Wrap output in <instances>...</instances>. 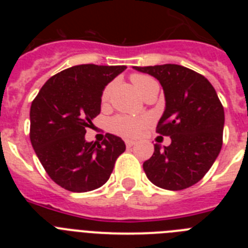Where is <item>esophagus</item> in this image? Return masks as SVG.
<instances>
[{
  "mask_svg": "<svg viewBox=\"0 0 248 248\" xmlns=\"http://www.w3.org/2000/svg\"><path fill=\"white\" fill-rule=\"evenodd\" d=\"M134 144H135L134 140H129V139L125 140V145L128 146V148H131V146L134 145Z\"/></svg>",
  "mask_w": 248,
  "mask_h": 248,
  "instance_id": "1",
  "label": "esophagus"
}]
</instances>
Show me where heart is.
Returning a JSON list of instances; mask_svg holds the SVG:
<instances>
[{"mask_svg": "<svg viewBox=\"0 0 248 248\" xmlns=\"http://www.w3.org/2000/svg\"><path fill=\"white\" fill-rule=\"evenodd\" d=\"M131 82L137 88V91L141 94L145 93L146 89L153 84H157L153 78L145 76V74H133L131 76ZM111 91V85L105 87L103 91L102 99L107 100L109 98V94ZM149 124L148 118H131V117H115L110 122V129L117 133V134L123 135V137L135 138L143 133L144 129Z\"/></svg>", "mask_w": 248, "mask_h": 248, "instance_id": "heart-1", "label": "heart"}]
</instances>
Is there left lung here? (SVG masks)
<instances>
[{
	"mask_svg": "<svg viewBox=\"0 0 248 248\" xmlns=\"http://www.w3.org/2000/svg\"><path fill=\"white\" fill-rule=\"evenodd\" d=\"M133 68L156 78L163 87L165 110L156 130L171 139L164 148L155 144L144 171L161 189L190 187L209 171L222 146L225 111L217 93L205 77L183 65Z\"/></svg>",
	"mask_w": 248,
	"mask_h": 248,
	"instance_id": "8db88e82",
	"label": "left lung"
}]
</instances>
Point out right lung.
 <instances>
[{
    "label": "right lung",
    "mask_w": 248,
    "mask_h": 248,
    "mask_svg": "<svg viewBox=\"0 0 248 248\" xmlns=\"http://www.w3.org/2000/svg\"><path fill=\"white\" fill-rule=\"evenodd\" d=\"M125 65L80 64L50 77L32 102L31 143L49 177L63 189L87 192L104 185L125 151L122 138L87 141L85 129L100 113L104 88Z\"/></svg>",
    "instance_id": "add662e5"
}]
</instances>
